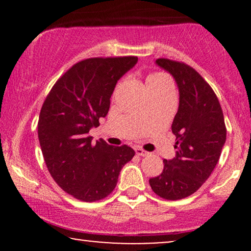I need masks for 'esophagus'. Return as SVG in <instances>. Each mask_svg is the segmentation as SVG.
Masks as SVG:
<instances>
[{
  "instance_id": "esophagus-1",
  "label": "esophagus",
  "mask_w": 251,
  "mask_h": 251,
  "mask_svg": "<svg viewBox=\"0 0 251 251\" xmlns=\"http://www.w3.org/2000/svg\"><path fill=\"white\" fill-rule=\"evenodd\" d=\"M135 152H136L137 155H139V156H147V155H149V152H146V151L140 149V147H135Z\"/></svg>"
}]
</instances>
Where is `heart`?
Masks as SVG:
<instances>
[{
    "label": "heart",
    "instance_id": "obj_1",
    "mask_svg": "<svg viewBox=\"0 0 251 251\" xmlns=\"http://www.w3.org/2000/svg\"><path fill=\"white\" fill-rule=\"evenodd\" d=\"M146 85L149 87H154V85H168L170 87L169 80L166 75L162 73H153L150 74L146 78Z\"/></svg>",
    "mask_w": 251,
    "mask_h": 251
}]
</instances>
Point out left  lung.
I'll return each mask as SVG.
<instances>
[{"instance_id":"left-lung-1","label":"left lung","mask_w":251,"mask_h":251,"mask_svg":"<svg viewBox=\"0 0 251 251\" xmlns=\"http://www.w3.org/2000/svg\"><path fill=\"white\" fill-rule=\"evenodd\" d=\"M155 64L175 78L179 106L171 126L176 155L163 160L162 173L150 185L166 200H180L197 192L214 171L226 140L224 115L214 90L194 68L164 58Z\"/></svg>"}]
</instances>
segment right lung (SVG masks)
<instances>
[{"mask_svg": "<svg viewBox=\"0 0 251 251\" xmlns=\"http://www.w3.org/2000/svg\"><path fill=\"white\" fill-rule=\"evenodd\" d=\"M137 61L130 56L82 60L54 83L43 102L37 133L44 161L54 181L77 200L107 197L135 155L126 145L94 144L88 133L107 115L116 83Z\"/></svg>", "mask_w": 251, "mask_h": 251, "instance_id": "add662e5", "label": "right lung"}]
</instances>
